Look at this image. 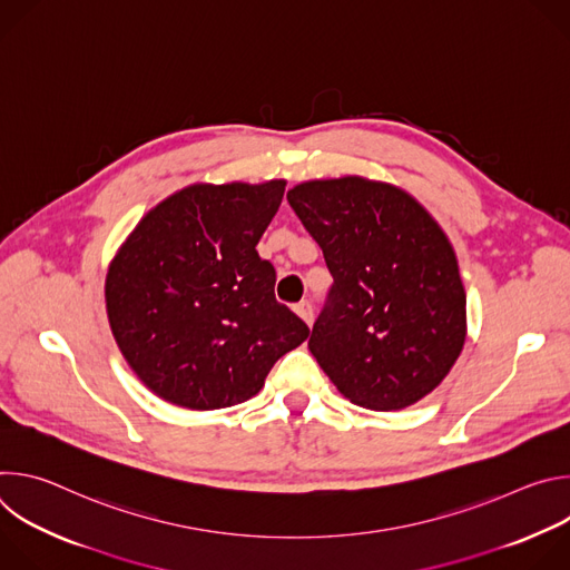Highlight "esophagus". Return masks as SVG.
<instances>
[{
    "instance_id": "obj_1",
    "label": "esophagus",
    "mask_w": 570,
    "mask_h": 570,
    "mask_svg": "<svg viewBox=\"0 0 570 570\" xmlns=\"http://www.w3.org/2000/svg\"><path fill=\"white\" fill-rule=\"evenodd\" d=\"M295 313L308 324V327H311V324H313V304L308 302V299H302V302H297L295 304Z\"/></svg>"
}]
</instances>
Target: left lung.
<instances>
[{"instance_id": "obj_1", "label": "left lung", "mask_w": 570, "mask_h": 570, "mask_svg": "<svg viewBox=\"0 0 570 570\" xmlns=\"http://www.w3.org/2000/svg\"><path fill=\"white\" fill-rule=\"evenodd\" d=\"M334 277L308 350L370 411L433 392L466 336V295L451 243L405 191L347 176L286 194Z\"/></svg>"}]
</instances>
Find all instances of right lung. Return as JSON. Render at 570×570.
I'll return each instance as SVG.
<instances>
[{
    "label": "right lung",
    "mask_w": 570,
    "mask_h": 570,
    "mask_svg": "<svg viewBox=\"0 0 570 570\" xmlns=\"http://www.w3.org/2000/svg\"><path fill=\"white\" fill-rule=\"evenodd\" d=\"M284 180L194 185L150 209L110 264L115 341L157 396L216 411L255 396L308 327L275 297L257 243Z\"/></svg>",
    "instance_id": "1"
}]
</instances>
